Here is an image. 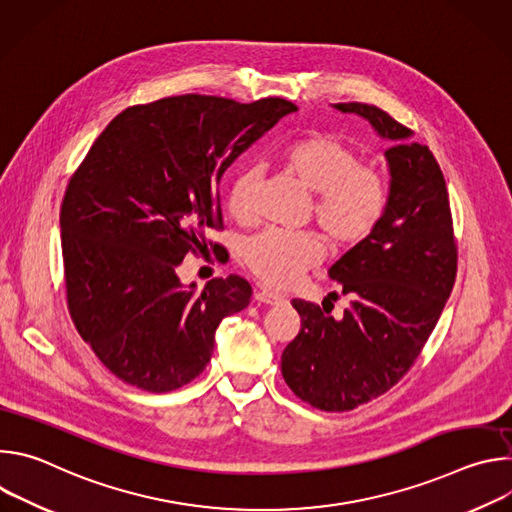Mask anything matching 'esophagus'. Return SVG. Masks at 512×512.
Listing matches in <instances>:
<instances>
[{
	"label": "esophagus",
	"mask_w": 512,
	"mask_h": 512,
	"mask_svg": "<svg viewBox=\"0 0 512 512\" xmlns=\"http://www.w3.org/2000/svg\"><path fill=\"white\" fill-rule=\"evenodd\" d=\"M255 300L259 304H269V306H275V304H281L283 298L279 294H275V291H269V289H259L255 291Z\"/></svg>",
	"instance_id": "34e87169"
}]
</instances>
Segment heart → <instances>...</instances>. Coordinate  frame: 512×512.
<instances>
[{"label": "heart", "instance_id": "1", "mask_svg": "<svg viewBox=\"0 0 512 512\" xmlns=\"http://www.w3.org/2000/svg\"><path fill=\"white\" fill-rule=\"evenodd\" d=\"M283 168L304 188L316 194L314 214L334 245L352 247L369 239L387 208V182L348 143L330 133H312L281 152ZM261 170L241 168L229 188L227 206L239 223H251L257 214ZM324 257L316 233H287L265 229L243 245L247 267L267 285L285 287Z\"/></svg>", "mask_w": 512, "mask_h": 512}]
</instances>
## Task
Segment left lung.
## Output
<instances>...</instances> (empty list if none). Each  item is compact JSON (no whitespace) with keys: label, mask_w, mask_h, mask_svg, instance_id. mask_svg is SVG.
<instances>
[{"label":"left lung","mask_w":512,"mask_h":512,"mask_svg":"<svg viewBox=\"0 0 512 512\" xmlns=\"http://www.w3.org/2000/svg\"><path fill=\"white\" fill-rule=\"evenodd\" d=\"M332 107L389 141L387 208L371 237L328 269L350 298L342 318L291 300L302 330L281 354V375L312 407L350 411L411 369L452 294L458 255L446 180L427 145L379 107Z\"/></svg>","instance_id":"obj_1"}]
</instances>
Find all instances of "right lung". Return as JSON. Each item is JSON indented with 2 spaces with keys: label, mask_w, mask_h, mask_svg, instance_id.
<instances>
[{
  "label": "right lung",
  "mask_w": 512,
  "mask_h": 512,
  "mask_svg": "<svg viewBox=\"0 0 512 512\" xmlns=\"http://www.w3.org/2000/svg\"><path fill=\"white\" fill-rule=\"evenodd\" d=\"M296 111L285 99L206 95L129 107L70 178L60 208L68 310L123 383L150 393L188 385L208 364L221 320L249 306L243 277L198 291L178 267L223 227L227 168Z\"/></svg>",
  "instance_id": "obj_1"
}]
</instances>
